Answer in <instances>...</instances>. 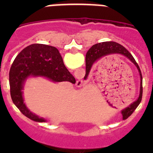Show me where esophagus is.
Returning a JSON list of instances; mask_svg holds the SVG:
<instances>
[{
	"mask_svg": "<svg viewBox=\"0 0 153 153\" xmlns=\"http://www.w3.org/2000/svg\"><path fill=\"white\" fill-rule=\"evenodd\" d=\"M83 79H79L77 81H76V85L78 87H80V86H83Z\"/></svg>",
	"mask_w": 153,
	"mask_h": 153,
	"instance_id": "esophagus-1",
	"label": "esophagus"
}]
</instances>
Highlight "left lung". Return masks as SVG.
Wrapping results in <instances>:
<instances>
[{"label": "left lung", "mask_w": 153, "mask_h": 153, "mask_svg": "<svg viewBox=\"0 0 153 153\" xmlns=\"http://www.w3.org/2000/svg\"><path fill=\"white\" fill-rule=\"evenodd\" d=\"M122 54L127 57L132 62L133 64L137 67L139 73L140 75V97L138 98L136 101L132 102L130 106L122 110L123 119L126 120L129 117H130L132 113L134 112L135 109L137 108L139 104L140 103L142 100V97H143V76H142L141 70H140V67L136 61L135 60L134 57L132 56L129 51L126 49L123 46L120 45L118 43L113 41H108V42H102V43H99V44L93 45V47L86 53V75H88L90 73V70L91 69L92 66L99 59L102 58V56H107L110 54Z\"/></svg>", "instance_id": "left-lung-1"}]
</instances>
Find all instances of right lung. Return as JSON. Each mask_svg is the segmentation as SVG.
Segmentation results:
<instances>
[{"instance_id":"1","label":"right lung","mask_w":153,"mask_h":153,"mask_svg":"<svg viewBox=\"0 0 153 153\" xmlns=\"http://www.w3.org/2000/svg\"><path fill=\"white\" fill-rule=\"evenodd\" d=\"M30 76H44L53 82L67 81L75 83L76 79L65 67L63 58L56 47L41 44L25 47L16 56L9 73L10 97L19 110L35 122H45L31 113L24 102L22 90Z\"/></svg>"}]
</instances>
